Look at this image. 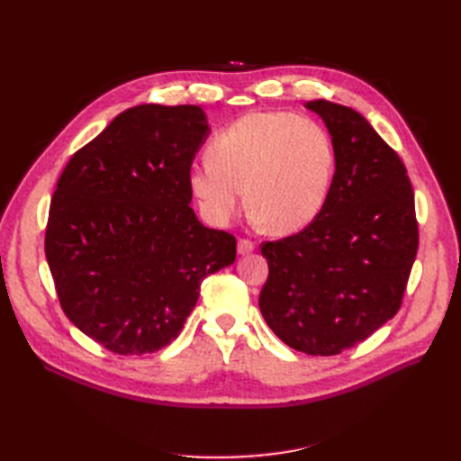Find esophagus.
Instances as JSON below:
<instances>
[{"mask_svg":"<svg viewBox=\"0 0 461 461\" xmlns=\"http://www.w3.org/2000/svg\"><path fill=\"white\" fill-rule=\"evenodd\" d=\"M254 248H256V244L252 240H246V239H240L239 244H236V249H239L240 256H246L249 252H254Z\"/></svg>","mask_w":461,"mask_h":461,"instance_id":"obj_1","label":"esophagus"}]
</instances>
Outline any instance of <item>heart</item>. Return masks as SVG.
<instances>
[{"instance_id":"heart-1","label":"heart","mask_w":461,"mask_h":461,"mask_svg":"<svg viewBox=\"0 0 461 461\" xmlns=\"http://www.w3.org/2000/svg\"><path fill=\"white\" fill-rule=\"evenodd\" d=\"M207 156L188 171L203 217L225 227L248 198L256 221L275 234L312 225L329 200L337 169L329 132L286 111L242 115L213 138Z\"/></svg>"}]
</instances>
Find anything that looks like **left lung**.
Listing matches in <instances>:
<instances>
[{"instance_id":"obj_1","label":"left lung","mask_w":461,"mask_h":461,"mask_svg":"<svg viewBox=\"0 0 461 461\" xmlns=\"http://www.w3.org/2000/svg\"><path fill=\"white\" fill-rule=\"evenodd\" d=\"M305 107L327 124L337 169L312 225L261 246L259 310L290 348L334 356L396 315L420 234L406 167L367 119L327 100Z\"/></svg>"}]
</instances>
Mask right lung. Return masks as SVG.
Instances as JSON below:
<instances>
[{
  "label": "right lung",
  "mask_w": 461,
  "mask_h": 461,
  "mask_svg": "<svg viewBox=\"0 0 461 461\" xmlns=\"http://www.w3.org/2000/svg\"><path fill=\"white\" fill-rule=\"evenodd\" d=\"M198 105L122 111L58 180L46 259L65 315L121 356L173 342L200 285L236 259V240L190 207L188 171L209 136Z\"/></svg>",
  "instance_id": "obj_1"
}]
</instances>
